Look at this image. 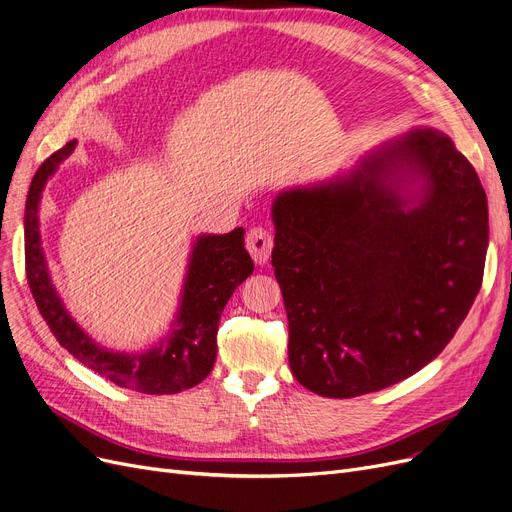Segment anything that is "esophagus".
Instances as JSON below:
<instances>
[{
  "label": "esophagus",
  "mask_w": 512,
  "mask_h": 512,
  "mask_svg": "<svg viewBox=\"0 0 512 512\" xmlns=\"http://www.w3.org/2000/svg\"><path fill=\"white\" fill-rule=\"evenodd\" d=\"M272 246H274V238L268 227L257 225V227H251L249 234H246V249H249V253L253 255L255 263H259V266L268 263Z\"/></svg>",
  "instance_id": "34e87169"
}]
</instances>
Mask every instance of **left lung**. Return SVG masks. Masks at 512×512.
<instances>
[{
  "instance_id": "obj_1",
  "label": "left lung",
  "mask_w": 512,
  "mask_h": 512,
  "mask_svg": "<svg viewBox=\"0 0 512 512\" xmlns=\"http://www.w3.org/2000/svg\"><path fill=\"white\" fill-rule=\"evenodd\" d=\"M415 169L405 212L393 179ZM272 268L289 318L295 380L352 399L407 380L456 335L487 253V196L441 130H413L348 179L280 194Z\"/></svg>"
}]
</instances>
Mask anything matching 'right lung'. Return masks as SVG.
<instances>
[{
    "mask_svg": "<svg viewBox=\"0 0 512 512\" xmlns=\"http://www.w3.org/2000/svg\"><path fill=\"white\" fill-rule=\"evenodd\" d=\"M75 147L69 141L37 168L25 206V270L31 295L59 344L94 373L120 388L143 394H175L200 384L211 373L217 356L221 312L246 276L253 274V259L244 249V230L223 236H200L185 278L183 301L173 333L160 348L145 354H116L99 348L73 323L56 297L46 268L37 230V206L42 189Z\"/></svg>",
    "mask_w": 512,
    "mask_h": 512,
    "instance_id": "1",
    "label": "right lung"
}]
</instances>
